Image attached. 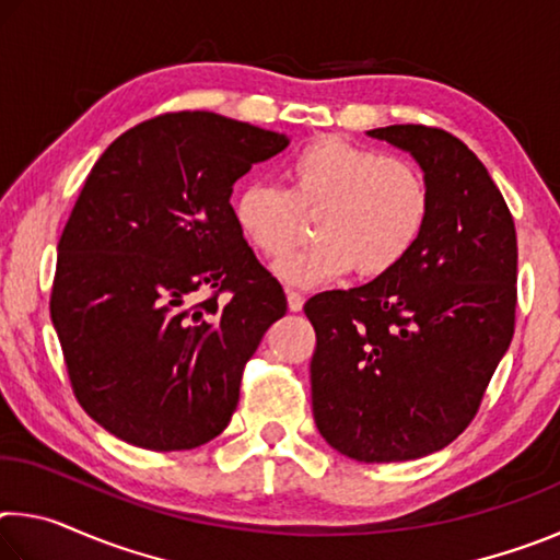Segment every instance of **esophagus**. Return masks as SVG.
<instances>
[{
	"mask_svg": "<svg viewBox=\"0 0 560 560\" xmlns=\"http://www.w3.org/2000/svg\"><path fill=\"white\" fill-rule=\"evenodd\" d=\"M287 301H289V311H301L303 308V299L299 291H287Z\"/></svg>",
	"mask_w": 560,
	"mask_h": 560,
	"instance_id": "1",
	"label": "esophagus"
}]
</instances>
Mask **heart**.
Here are the masks:
<instances>
[{"mask_svg":"<svg viewBox=\"0 0 560 560\" xmlns=\"http://www.w3.org/2000/svg\"><path fill=\"white\" fill-rule=\"evenodd\" d=\"M287 189L246 183L232 202L244 242L279 259L299 242L303 220L318 244L281 259L273 271L291 287H318L355 269L375 279L407 259L432 212L422 170L373 148L326 136L293 153L283 170Z\"/></svg>","mask_w":560,"mask_h":560,"instance_id":"heart-1","label":"heart"}]
</instances>
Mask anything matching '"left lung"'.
I'll return each mask as SVG.
<instances>
[{
	"label": "left lung",
	"instance_id": "8db88e82",
	"mask_svg": "<svg viewBox=\"0 0 560 560\" xmlns=\"http://www.w3.org/2000/svg\"><path fill=\"white\" fill-rule=\"evenodd\" d=\"M432 212L407 259L371 283L306 301L316 330L311 400L318 432L355 462H407L469 428L516 320V226L494 179L452 132L387 126Z\"/></svg>",
	"mask_w": 560,
	"mask_h": 560
}]
</instances>
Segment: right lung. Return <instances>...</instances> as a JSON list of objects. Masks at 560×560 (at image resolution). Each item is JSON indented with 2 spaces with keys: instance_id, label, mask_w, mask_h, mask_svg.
Segmentation results:
<instances>
[{
  "instance_id": "add662e5",
  "label": "right lung",
  "mask_w": 560,
  "mask_h": 560,
  "mask_svg": "<svg viewBox=\"0 0 560 560\" xmlns=\"http://www.w3.org/2000/svg\"><path fill=\"white\" fill-rule=\"evenodd\" d=\"M287 145L179 110L138 122L93 165L59 240L51 320L75 400L118 440L195 450L230 424L246 360L287 314L230 197Z\"/></svg>"
}]
</instances>
